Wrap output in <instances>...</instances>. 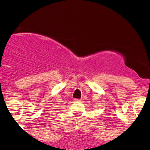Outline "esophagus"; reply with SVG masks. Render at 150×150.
Here are the masks:
<instances>
[{
    "label": "esophagus",
    "instance_id": "obj_1",
    "mask_svg": "<svg viewBox=\"0 0 150 150\" xmlns=\"http://www.w3.org/2000/svg\"><path fill=\"white\" fill-rule=\"evenodd\" d=\"M75 102H81L82 101L81 99H74Z\"/></svg>",
    "mask_w": 150,
    "mask_h": 150
}]
</instances>
